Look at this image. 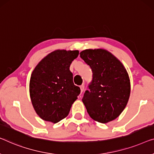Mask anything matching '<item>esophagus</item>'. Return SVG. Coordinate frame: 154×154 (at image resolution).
<instances>
[{
  "instance_id": "obj_1",
  "label": "esophagus",
  "mask_w": 154,
  "mask_h": 154,
  "mask_svg": "<svg viewBox=\"0 0 154 154\" xmlns=\"http://www.w3.org/2000/svg\"><path fill=\"white\" fill-rule=\"evenodd\" d=\"M80 88H81V94H82V92H83L84 89H85V85H82L80 86Z\"/></svg>"
}]
</instances>
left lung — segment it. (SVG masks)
<instances>
[{"instance_id": "left-lung-1", "label": "left lung", "mask_w": 154, "mask_h": 154, "mask_svg": "<svg viewBox=\"0 0 154 154\" xmlns=\"http://www.w3.org/2000/svg\"><path fill=\"white\" fill-rule=\"evenodd\" d=\"M80 56L93 73L90 90L82 99L89 115L100 123L112 121L122 112L130 97V79L125 67L104 49L84 50Z\"/></svg>"}]
</instances>
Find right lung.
I'll list each match as a JSON object with an SVG mask.
<instances>
[{
    "instance_id": "right-lung-1",
    "label": "right lung",
    "mask_w": 154,
    "mask_h": 154,
    "mask_svg": "<svg viewBox=\"0 0 154 154\" xmlns=\"http://www.w3.org/2000/svg\"><path fill=\"white\" fill-rule=\"evenodd\" d=\"M79 51L57 50L42 59L31 74L30 96L35 112L43 120L57 123L69 115L81 93L69 67Z\"/></svg>"
}]
</instances>
